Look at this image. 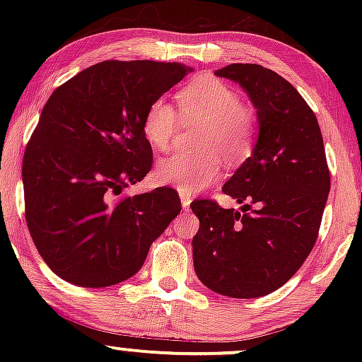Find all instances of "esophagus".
<instances>
[{"label": "esophagus", "mask_w": 362, "mask_h": 362, "mask_svg": "<svg viewBox=\"0 0 362 362\" xmlns=\"http://www.w3.org/2000/svg\"><path fill=\"white\" fill-rule=\"evenodd\" d=\"M180 201H182V207H184V209H187V207L190 206V202H192V197H190L189 194L182 192L180 194Z\"/></svg>", "instance_id": "34e87169"}]
</instances>
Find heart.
<instances>
[{
	"mask_svg": "<svg viewBox=\"0 0 362 362\" xmlns=\"http://www.w3.org/2000/svg\"><path fill=\"white\" fill-rule=\"evenodd\" d=\"M182 117L172 103L156 98L149 103L143 117V132L148 143L165 151L175 143L182 119L187 124L206 126L199 134L201 153H175L156 165V178L165 185L175 187L184 194L207 189L221 177L223 156L230 163H240L248 156L253 141L252 114L235 90L224 83L202 78L190 83L178 93Z\"/></svg>",
	"mask_w": 362,
	"mask_h": 362,
	"instance_id": "obj_1",
	"label": "heart"
}]
</instances>
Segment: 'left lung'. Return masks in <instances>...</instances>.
<instances>
[{"label":"left lung","instance_id":"obj_1","mask_svg":"<svg viewBox=\"0 0 362 362\" xmlns=\"http://www.w3.org/2000/svg\"><path fill=\"white\" fill-rule=\"evenodd\" d=\"M216 76L238 83L257 110L252 156L223 185L240 211L209 199L190 207L199 281L223 296L260 298L284 286L317 242L330 172L322 131L298 90L260 64H230Z\"/></svg>","mask_w":362,"mask_h":362}]
</instances>
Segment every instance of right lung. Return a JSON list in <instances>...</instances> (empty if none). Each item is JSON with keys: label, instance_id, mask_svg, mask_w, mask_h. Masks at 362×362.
<instances>
[{"label": "right lung", "instance_id": "add662e5", "mask_svg": "<svg viewBox=\"0 0 362 362\" xmlns=\"http://www.w3.org/2000/svg\"><path fill=\"white\" fill-rule=\"evenodd\" d=\"M190 71L180 62L103 61L49 97L22 178L28 231L61 279L83 288L129 279L180 213L170 187L117 195L151 170L143 132L149 103Z\"/></svg>", "mask_w": 362, "mask_h": 362}]
</instances>
